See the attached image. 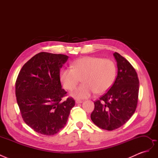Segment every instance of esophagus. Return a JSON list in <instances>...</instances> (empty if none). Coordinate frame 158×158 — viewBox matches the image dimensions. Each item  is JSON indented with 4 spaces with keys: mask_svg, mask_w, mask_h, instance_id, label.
Here are the masks:
<instances>
[{
    "mask_svg": "<svg viewBox=\"0 0 158 158\" xmlns=\"http://www.w3.org/2000/svg\"><path fill=\"white\" fill-rule=\"evenodd\" d=\"M83 102L81 101V100H76V103H82Z\"/></svg>",
    "mask_w": 158,
    "mask_h": 158,
    "instance_id": "1",
    "label": "esophagus"
}]
</instances>
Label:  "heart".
Masks as SVG:
<instances>
[{"instance_id": "obj_1", "label": "heart", "mask_w": 158, "mask_h": 158, "mask_svg": "<svg viewBox=\"0 0 158 158\" xmlns=\"http://www.w3.org/2000/svg\"><path fill=\"white\" fill-rule=\"evenodd\" d=\"M117 68L111 59L86 56L74 61L72 68L61 71L60 80L66 89L74 88L83 79V84L72 91L70 95L77 99L90 97L95 92L107 91L115 80Z\"/></svg>"}]
</instances>
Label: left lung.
<instances>
[{
	"instance_id": "left-lung-1",
	"label": "left lung",
	"mask_w": 158,
	"mask_h": 158,
	"mask_svg": "<svg viewBox=\"0 0 158 158\" xmlns=\"http://www.w3.org/2000/svg\"><path fill=\"white\" fill-rule=\"evenodd\" d=\"M117 76L108 92L94 102L91 119L104 130L113 131L123 126L135 113L138 104L139 80L135 68L118 52Z\"/></svg>"
}]
</instances>
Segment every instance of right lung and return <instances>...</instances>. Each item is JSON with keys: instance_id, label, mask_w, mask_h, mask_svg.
<instances>
[{"instance_id": "right-lung-1", "label": "right lung", "mask_w": 158, "mask_h": 158, "mask_svg": "<svg viewBox=\"0 0 158 158\" xmlns=\"http://www.w3.org/2000/svg\"><path fill=\"white\" fill-rule=\"evenodd\" d=\"M67 55L41 52L24 64L16 81V97L23 121L33 131L51 136L59 132L67 122L74 99L62 98L60 69Z\"/></svg>"}]
</instances>
